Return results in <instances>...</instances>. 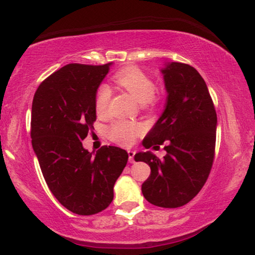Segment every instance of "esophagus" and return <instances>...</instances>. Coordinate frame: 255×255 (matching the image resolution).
<instances>
[{
    "mask_svg": "<svg viewBox=\"0 0 255 255\" xmlns=\"http://www.w3.org/2000/svg\"><path fill=\"white\" fill-rule=\"evenodd\" d=\"M128 161H130L131 163L134 162V154H135V152L132 151V149H130V151H128Z\"/></svg>",
    "mask_w": 255,
    "mask_h": 255,
    "instance_id": "esophagus-1",
    "label": "esophagus"
}]
</instances>
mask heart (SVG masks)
Segmentation results:
<instances>
[{
    "label": "heart",
    "instance_id": "b5f03b06",
    "mask_svg": "<svg viewBox=\"0 0 255 255\" xmlns=\"http://www.w3.org/2000/svg\"><path fill=\"white\" fill-rule=\"evenodd\" d=\"M115 81L123 87L140 103H153L156 99L154 96L155 85L151 76H148L140 68L130 66L118 71L114 76ZM111 97L110 87L102 83L99 86L95 94V110L97 114H106ZM141 133V127L137 123L128 121H116L110 125L108 135L116 144L128 146L133 144L137 135Z\"/></svg>",
    "mask_w": 255,
    "mask_h": 255
}]
</instances>
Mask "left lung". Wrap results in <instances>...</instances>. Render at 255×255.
<instances>
[{
  "instance_id": "1",
  "label": "left lung",
  "mask_w": 255,
  "mask_h": 255,
  "mask_svg": "<svg viewBox=\"0 0 255 255\" xmlns=\"http://www.w3.org/2000/svg\"><path fill=\"white\" fill-rule=\"evenodd\" d=\"M168 93L165 111L142 145L159 148L163 159L139 152L135 161L151 167L141 191L149 203L179 208L190 202L207 182L215 159L217 115L207 83L190 65L170 62L162 69Z\"/></svg>"
}]
</instances>
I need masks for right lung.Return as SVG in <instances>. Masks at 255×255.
Here are the masks:
<instances>
[{"label": "right lung", "instance_id": "right-lung-1", "mask_svg": "<svg viewBox=\"0 0 255 255\" xmlns=\"http://www.w3.org/2000/svg\"><path fill=\"white\" fill-rule=\"evenodd\" d=\"M110 65H66L45 79L33 96V151L52 194L76 215H95L109 207L128 159L116 146H104L95 156L82 146L94 128L95 94Z\"/></svg>", "mask_w": 255, "mask_h": 255}]
</instances>
